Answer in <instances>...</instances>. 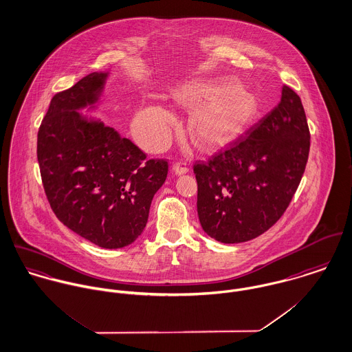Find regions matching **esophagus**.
I'll use <instances>...</instances> for the list:
<instances>
[{"label": "esophagus", "instance_id": "esophagus-1", "mask_svg": "<svg viewBox=\"0 0 352 352\" xmlns=\"http://www.w3.org/2000/svg\"><path fill=\"white\" fill-rule=\"evenodd\" d=\"M188 171H189V168L185 162H177L173 164V173L175 175H182V174H186Z\"/></svg>", "mask_w": 352, "mask_h": 352}]
</instances>
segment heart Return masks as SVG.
<instances>
[{"instance_id":"1","label":"heart","mask_w":352,"mask_h":352,"mask_svg":"<svg viewBox=\"0 0 352 352\" xmlns=\"http://www.w3.org/2000/svg\"><path fill=\"white\" fill-rule=\"evenodd\" d=\"M234 82L220 79H197L181 86L174 98L185 107L195 108L223 94L224 96L199 107L190 120V132L201 147L228 143L254 118L258 111L255 98L245 90H232ZM173 115L160 105L139 112L133 129L138 140L148 150L160 148L170 136Z\"/></svg>"}]
</instances>
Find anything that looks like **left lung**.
<instances>
[{
	"label": "left lung",
	"mask_w": 352,
	"mask_h": 352,
	"mask_svg": "<svg viewBox=\"0 0 352 352\" xmlns=\"http://www.w3.org/2000/svg\"><path fill=\"white\" fill-rule=\"evenodd\" d=\"M311 147L301 98L282 87L279 104L226 151L195 163L202 230L226 244L266 232L296 193Z\"/></svg>",
	"instance_id": "left-lung-1"
}]
</instances>
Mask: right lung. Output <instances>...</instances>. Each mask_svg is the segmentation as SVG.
Listing matches in <instances>:
<instances>
[{
    "label": "right lung",
    "instance_id": "right-lung-1",
    "mask_svg": "<svg viewBox=\"0 0 352 352\" xmlns=\"http://www.w3.org/2000/svg\"><path fill=\"white\" fill-rule=\"evenodd\" d=\"M109 73H91L55 94L38 132L44 192L56 217L102 248H122L146 228L151 201L167 178L163 159L146 154L96 109Z\"/></svg>",
    "mask_w": 352,
    "mask_h": 352
}]
</instances>
